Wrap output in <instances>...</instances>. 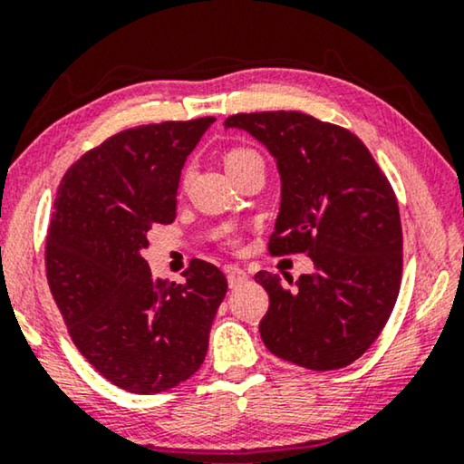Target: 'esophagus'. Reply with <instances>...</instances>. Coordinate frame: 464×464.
I'll use <instances>...</instances> for the list:
<instances>
[{
  "label": "esophagus",
  "instance_id": "34e87169",
  "mask_svg": "<svg viewBox=\"0 0 464 464\" xmlns=\"http://www.w3.org/2000/svg\"><path fill=\"white\" fill-rule=\"evenodd\" d=\"M227 275V285H230V289H237L240 285L249 281V275L243 268H238V266H230V268L226 270Z\"/></svg>",
  "mask_w": 464,
  "mask_h": 464
}]
</instances>
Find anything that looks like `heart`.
<instances>
[{
	"label": "heart",
	"instance_id": "b5f03b06",
	"mask_svg": "<svg viewBox=\"0 0 464 464\" xmlns=\"http://www.w3.org/2000/svg\"><path fill=\"white\" fill-rule=\"evenodd\" d=\"M224 162H226V169H227V173H230V175H237V173H240V170L253 167V164H264L262 156H259L256 150L243 148V145L227 150ZM186 179H188V175L183 177V181H186Z\"/></svg>",
	"mask_w": 464,
	"mask_h": 464
}]
</instances>
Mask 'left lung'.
<instances>
[{
  "instance_id": "obj_1",
  "label": "left lung",
  "mask_w": 464,
  "mask_h": 464,
  "mask_svg": "<svg viewBox=\"0 0 464 464\" xmlns=\"http://www.w3.org/2000/svg\"><path fill=\"white\" fill-rule=\"evenodd\" d=\"M276 158L281 213L270 256L306 253L313 275L256 278L270 295L259 321L266 348L314 372L357 361L382 332L403 270L397 196L363 141L348 129L302 111L234 113Z\"/></svg>"
}]
</instances>
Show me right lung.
I'll return each mask as SVG.
<instances>
[{"mask_svg":"<svg viewBox=\"0 0 464 464\" xmlns=\"http://www.w3.org/2000/svg\"><path fill=\"white\" fill-rule=\"evenodd\" d=\"M215 118L126 129L67 169L46 237V276L73 344L101 376L137 395L198 372L226 297L218 266L192 259L186 283L151 275L141 251L173 224L183 162Z\"/></svg>","mask_w":464,"mask_h":464,"instance_id":"add662e5","label":"right lung"}]
</instances>
